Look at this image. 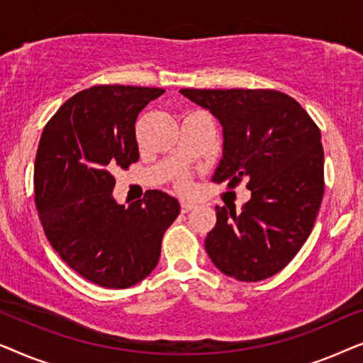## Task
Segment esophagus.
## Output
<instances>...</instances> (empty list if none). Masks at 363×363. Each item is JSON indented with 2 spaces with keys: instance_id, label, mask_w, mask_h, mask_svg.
I'll list each match as a JSON object with an SVG mask.
<instances>
[{
  "instance_id": "esophagus-1",
  "label": "esophagus",
  "mask_w": 363,
  "mask_h": 363,
  "mask_svg": "<svg viewBox=\"0 0 363 363\" xmlns=\"http://www.w3.org/2000/svg\"><path fill=\"white\" fill-rule=\"evenodd\" d=\"M180 210H182V213L191 211V210H193V203H190V201H182V203H180Z\"/></svg>"
}]
</instances>
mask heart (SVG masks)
Listing matches in <instances>:
<instances>
[{
  "label": "heart",
  "mask_w": 363,
  "mask_h": 363,
  "mask_svg": "<svg viewBox=\"0 0 363 363\" xmlns=\"http://www.w3.org/2000/svg\"><path fill=\"white\" fill-rule=\"evenodd\" d=\"M177 188L178 190H180L182 193H186V191H190V188H191V182H190V177L186 175V173H180V175L177 177Z\"/></svg>",
  "instance_id": "obj_1"
}]
</instances>
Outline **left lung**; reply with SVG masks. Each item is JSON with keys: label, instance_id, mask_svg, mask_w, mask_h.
Returning a JSON list of instances; mask_svg holds the SVG:
<instances>
[{"label": "left lung", "instance_id": "8db88e82", "mask_svg": "<svg viewBox=\"0 0 363 363\" xmlns=\"http://www.w3.org/2000/svg\"><path fill=\"white\" fill-rule=\"evenodd\" d=\"M223 125L213 182L247 180L241 213L216 206L208 256L223 274L256 282L289 264L309 238L324 196L320 130L294 99L272 89H182Z\"/></svg>", "mask_w": 363, "mask_h": 363}]
</instances>
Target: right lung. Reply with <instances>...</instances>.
<instances>
[{
	"label": "right lung",
	"instance_id": "add662e5",
	"mask_svg": "<svg viewBox=\"0 0 363 363\" xmlns=\"http://www.w3.org/2000/svg\"><path fill=\"white\" fill-rule=\"evenodd\" d=\"M165 92L112 84L77 92L49 118L34 162V201L48 241L84 279L125 289L155 269L180 203L148 190L130 206L113 200L117 168L138 160L135 121Z\"/></svg>",
	"mask_w": 363,
	"mask_h": 363
}]
</instances>
